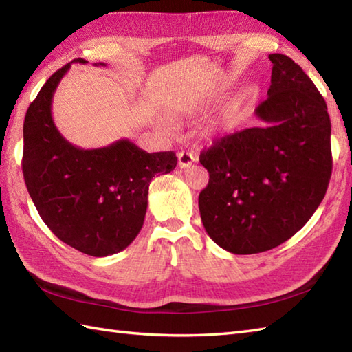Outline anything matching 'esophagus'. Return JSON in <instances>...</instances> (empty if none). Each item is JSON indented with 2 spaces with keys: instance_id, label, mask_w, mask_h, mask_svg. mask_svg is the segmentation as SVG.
<instances>
[{
  "instance_id": "1",
  "label": "esophagus",
  "mask_w": 352,
  "mask_h": 352,
  "mask_svg": "<svg viewBox=\"0 0 352 352\" xmlns=\"http://www.w3.org/2000/svg\"><path fill=\"white\" fill-rule=\"evenodd\" d=\"M196 157L190 151H179L178 153V166L179 168H189Z\"/></svg>"
}]
</instances>
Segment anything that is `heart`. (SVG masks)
<instances>
[{
  "label": "heart",
  "mask_w": 352,
  "mask_h": 352,
  "mask_svg": "<svg viewBox=\"0 0 352 352\" xmlns=\"http://www.w3.org/2000/svg\"><path fill=\"white\" fill-rule=\"evenodd\" d=\"M230 118H231V117H230Z\"/></svg>",
  "instance_id": "1"
}]
</instances>
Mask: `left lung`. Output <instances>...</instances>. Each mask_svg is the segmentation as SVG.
Here are the masks:
<instances>
[{"mask_svg":"<svg viewBox=\"0 0 352 352\" xmlns=\"http://www.w3.org/2000/svg\"><path fill=\"white\" fill-rule=\"evenodd\" d=\"M273 63L261 126L222 139L199 156L208 186L199 213L210 239L235 255L265 252L289 240L312 217L331 177V122L324 97L298 64Z\"/></svg>","mask_w":352,"mask_h":352,"instance_id":"obj_1","label":"left lung"}]
</instances>
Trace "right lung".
Masks as SVG:
<instances>
[{
    "mask_svg": "<svg viewBox=\"0 0 352 352\" xmlns=\"http://www.w3.org/2000/svg\"><path fill=\"white\" fill-rule=\"evenodd\" d=\"M72 63L56 70L30 104L23 121L22 173L49 230L76 250L102 258L124 250L136 239L151 179L174 170L177 156L174 151L146 153L129 139L84 150L63 138L51 106Z\"/></svg>",
    "mask_w": 352,
    "mask_h": 352,
    "instance_id": "add662e5",
    "label": "right lung"
}]
</instances>
